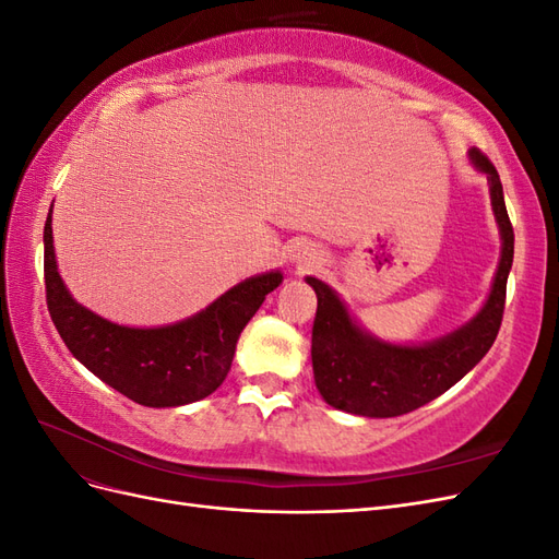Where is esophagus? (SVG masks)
I'll return each mask as SVG.
<instances>
[{"label":"esophagus","instance_id":"34e87169","mask_svg":"<svg viewBox=\"0 0 559 559\" xmlns=\"http://www.w3.org/2000/svg\"><path fill=\"white\" fill-rule=\"evenodd\" d=\"M319 265V259L312 257V253H302V257H298V270H310Z\"/></svg>","mask_w":559,"mask_h":559}]
</instances>
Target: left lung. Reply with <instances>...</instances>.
Wrapping results in <instances>:
<instances>
[{
    "mask_svg": "<svg viewBox=\"0 0 559 559\" xmlns=\"http://www.w3.org/2000/svg\"><path fill=\"white\" fill-rule=\"evenodd\" d=\"M468 156L487 175L492 210L503 240L499 270L487 302L466 326L441 341L415 347L386 345L354 324L331 286L308 277L317 294L312 324L314 382L319 394L333 408L364 417L413 413L460 382L497 341L515 238L497 167L478 148H471Z\"/></svg>",
    "mask_w": 559,
    "mask_h": 559,
    "instance_id": "8db88e82",
    "label": "left lung"
}]
</instances>
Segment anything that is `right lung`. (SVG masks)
<instances>
[{
	"label": "right lung",
	"mask_w": 559,
	"mask_h": 559,
	"mask_svg": "<svg viewBox=\"0 0 559 559\" xmlns=\"http://www.w3.org/2000/svg\"><path fill=\"white\" fill-rule=\"evenodd\" d=\"M53 207V205H50ZM48 314L67 349L116 392L148 408H175L210 396L228 376L235 343L282 273L249 277L210 308L160 329H128L93 314L60 280L50 212L44 226Z\"/></svg>",
	"instance_id": "1"
}]
</instances>
